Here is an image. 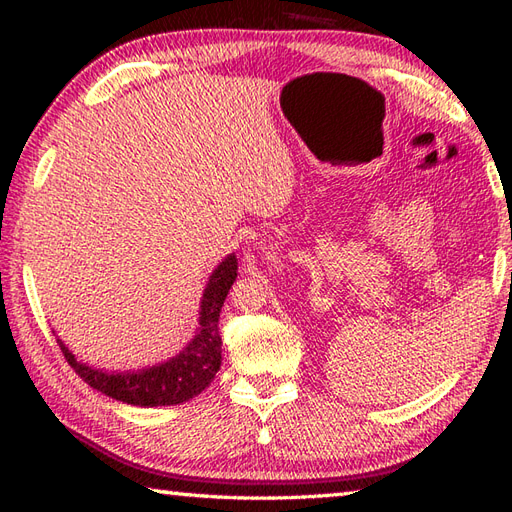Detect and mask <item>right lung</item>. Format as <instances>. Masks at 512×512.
Listing matches in <instances>:
<instances>
[{
  "mask_svg": "<svg viewBox=\"0 0 512 512\" xmlns=\"http://www.w3.org/2000/svg\"><path fill=\"white\" fill-rule=\"evenodd\" d=\"M237 279V257L226 255L206 281L200 299L198 330L193 339L182 347V352L169 361L127 372H105L88 363H81L57 336V343L65 361L85 383L114 400L134 407H167L180 405L211 385L217 369L222 365V339L217 323L224 299Z\"/></svg>",
  "mask_w": 512,
  "mask_h": 512,
  "instance_id": "add662e5",
  "label": "right lung"
}]
</instances>
